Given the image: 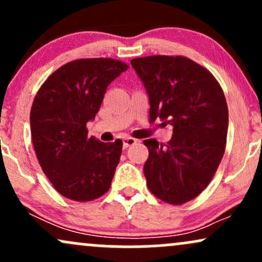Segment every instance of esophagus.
Returning a JSON list of instances; mask_svg holds the SVG:
<instances>
[{
	"label": "esophagus",
	"mask_w": 262,
	"mask_h": 262,
	"mask_svg": "<svg viewBox=\"0 0 262 262\" xmlns=\"http://www.w3.org/2000/svg\"><path fill=\"white\" fill-rule=\"evenodd\" d=\"M122 141H123V148L127 149L129 146L134 145V144L137 143V139H134V138H130V137H125L123 138Z\"/></svg>",
	"instance_id": "1"
}]
</instances>
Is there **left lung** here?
<instances>
[{
  "label": "left lung",
  "mask_w": 262,
  "mask_h": 262,
  "mask_svg": "<svg viewBox=\"0 0 262 262\" xmlns=\"http://www.w3.org/2000/svg\"><path fill=\"white\" fill-rule=\"evenodd\" d=\"M130 64L149 96L151 122L160 118L173 128L166 145L144 140L146 185L164 202H188L208 186L223 158L229 119L223 90L185 56H146Z\"/></svg>",
  "instance_id": "1"
}]
</instances>
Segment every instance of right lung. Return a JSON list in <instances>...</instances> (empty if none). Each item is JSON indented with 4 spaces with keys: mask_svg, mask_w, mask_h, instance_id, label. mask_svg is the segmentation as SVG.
I'll return each instance as SVG.
<instances>
[{
    "mask_svg": "<svg viewBox=\"0 0 262 262\" xmlns=\"http://www.w3.org/2000/svg\"><path fill=\"white\" fill-rule=\"evenodd\" d=\"M129 66L114 59H80L48 77L31 110V133L41 170L60 194L87 202L111 187L122 140L87 137L108 85Z\"/></svg>",
    "mask_w": 262,
    "mask_h": 262,
    "instance_id": "obj_1",
    "label": "right lung"
}]
</instances>
